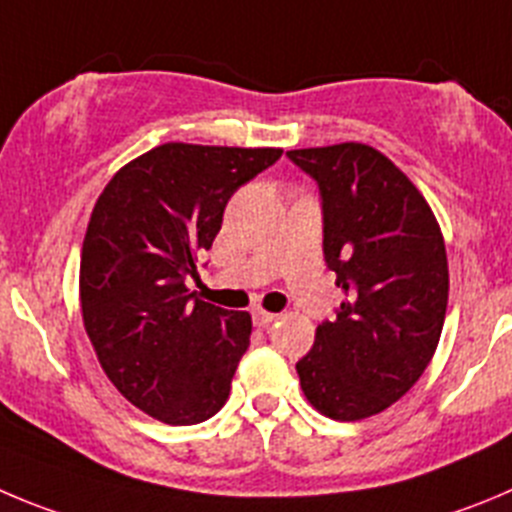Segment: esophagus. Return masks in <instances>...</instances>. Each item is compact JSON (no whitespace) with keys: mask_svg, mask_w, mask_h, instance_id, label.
<instances>
[{"mask_svg":"<svg viewBox=\"0 0 512 512\" xmlns=\"http://www.w3.org/2000/svg\"><path fill=\"white\" fill-rule=\"evenodd\" d=\"M252 321H255V326H270V323L278 321V315H275V313H267V310L257 308L255 313H252Z\"/></svg>","mask_w":512,"mask_h":512,"instance_id":"esophagus-1","label":"esophagus"}]
</instances>
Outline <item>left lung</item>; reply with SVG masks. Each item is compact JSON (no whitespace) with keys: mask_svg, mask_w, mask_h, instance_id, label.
I'll use <instances>...</instances> for the list:
<instances>
[{"mask_svg":"<svg viewBox=\"0 0 512 512\" xmlns=\"http://www.w3.org/2000/svg\"><path fill=\"white\" fill-rule=\"evenodd\" d=\"M318 181L323 255L346 300L295 364L305 399L358 422L407 394L437 351L450 270L427 199L366 143L288 151Z\"/></svg>","mask_w":512,"mask_h":512,"instance_id":"obj_1","label":"left lung"}]
</instances>
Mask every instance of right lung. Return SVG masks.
<instances>
[{
    "instance_id": "add662e5",
    "label": "right lung",
    "mask_w": 512,
    "mask_h": 512,
    "mask_svg": "<svg viewBox=\"0 0 512 512\" xmlns=\"http://www.w3.org/2000/svg\"><path fill=\"white\" fill-rule=\"evenodd\" d=\"M283 148L164 143L128 161L90 214L80 255L85 333L133 407L174 427L214 417L250 346L252 318L189 293L234 191Z\"/></svg>"
}]
</instances>
